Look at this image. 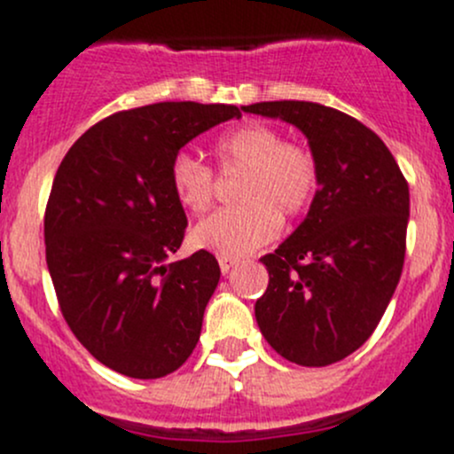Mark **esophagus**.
<instances>
[{
    "label": "esophagus",
    "mask_w": 454,
    "mask_h": 454,
    "mask_svg": "<svg viewBox=\"0 0 454 454\" xmlns=\"http://www.w3.org/2000/svg\"><path fill=\"white\" fill-rule=\"evenodd\" d=\"M235 265H239V259H232V256H219V268H222L223 274L231 272Z\"/></svg>",
    "instance_id": "1"
}]
</instances>
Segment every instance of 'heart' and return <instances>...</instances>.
I'll use <instances>...</instances> for the list:
<instances>
[{
    "label": "heart",
    "mask_w": 454,
    "mask_h": 454,
    "mask_svg": "<svg viewBox=\"0 0 454 454\" xmlns=\"http://www.w3.org/2000/svg\"><path fill=\"white\" fill-rule=\"evenodd\" d=\"M213 153L222 171L244 168L237 198L239 206L217 210L198 223L191 241L219 256L253 254L281 231V215L299 217L318 191V162L312 149L301 142L283 140L281 131L263 122H246L219 136ZM171 189L176 200L191 213L210 208L215 173L208 164L186 151L173 155Z\"/></svg>",
    "instance_id": "1"
}]
</instances>
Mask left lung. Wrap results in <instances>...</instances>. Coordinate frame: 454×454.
Segmentation results:
<instances>
[{
    "label": "left lung",
    "instance_id": "1",
    "mask_svg": "<svg viewBox=\"0 0 454 454\" xmlns=\"http://www.w3.org/2000/svg\"><path fill=\"white\" fill-rule=\"evenodd\" d=\"M244 112L299 127L318 162L308 217L261 256L270 281L254 316L278 356L327 367L369 340L400 283L409 182L387 145L338 109L270 100Z\"/></svg>",
    "mask_w": 454,
    "mask_h": 454
}]
</instances>
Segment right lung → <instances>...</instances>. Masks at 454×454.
Segmentation results:
<instances>
[{
	"instance_id": "right-lung-1",
	"label": "right lung",
	"mask_w": 454,
	"mask_h": 454,
	"mask_svg": "<svg viewBox=\"0 0 454 454\" xmlns=\"http://www.w3.org/2000/svg\"><path fill=\"white\" fill-rule=\"evenodd\" d=\"M239 116L235 105H145L96 122L63 158L45 261L63 318L105 367L155 380L193 354L222 272L208 250L168 263L189 223L168 168L186 142Z\"/></svg>"
}]
</instances>
